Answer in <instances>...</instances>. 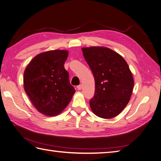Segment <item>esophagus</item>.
I'll use <instances>...</instances> for the list:
<instances>
[{"label": "esophagus", "instance_id": "esophagus-1", "mask_svg": "<svg viewBox=\"0 0 161 161\" xmlns=\"http://www.w3.org/2000/svg\"><path fill=\"white\" fill-rule=\"evenodd\" d=\"M77 90H81V88H82V86H81V85H79V86H77Z\"/></svg>", "mask_w": 161, "mask_h": 161}]
</instances>
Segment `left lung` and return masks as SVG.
I'll return each instance as SVG.
<instances>
[{
  "mask_svg": "<svg viewBox=\"0 0 161 161\" xmlns=\"http://www.w3.org/2000/svg\"><path fill=\"white\" fill-rule=\"evenodd\" d=\"M95 81L94 96L90 101L92 112L104 119L120 114L130 99L133 74L124 58L108 47H82Z\"/></svg>",
  "mask_w": 161,
  "mask_h": 161,
  "instance_id": "obj_1",
  "label": "left lung"
}]
</instances>
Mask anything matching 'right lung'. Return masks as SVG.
<instances>
[{
    "mask_svg": "<svg viewBox=\"0 0 161 161\" xmlns=\"http://www.w3.org/2000/svg\"><path fill=\"white\" fill-rule=\"evenodd\" d=\"M68 55L64 49L40 53L24 71V90L36 110L45 116L60 114L75 92L64 67Z\"/></svg>",
    "mask_w": 161,
    "mask_h": 161,
    "instance_id": "obj_1",
    "label": "right lung"
}]
</instances>
